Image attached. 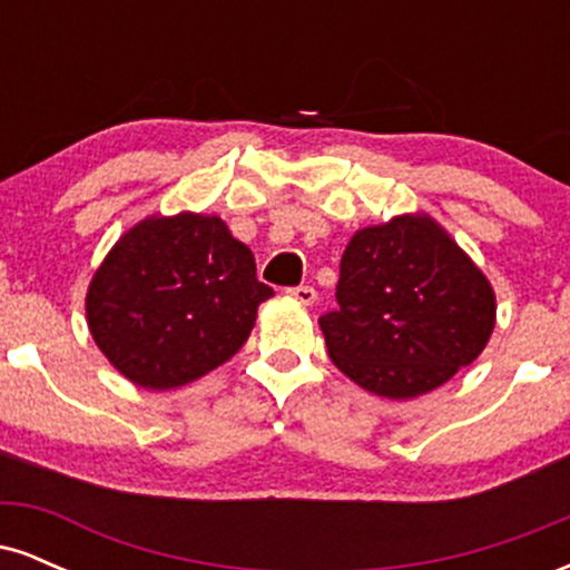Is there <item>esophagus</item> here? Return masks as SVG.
<instances>
[{
  "instance_id": "34e87169",
  "label": "esophagus",
  "mask_w": 570,
  "mask_h": 570,
  "mask_svg": "<svg viewBox=\"0 0 570 570\" xmlns=\"http://www.w3.org/2000/svg\"><path fill=\"white\" fill-rule=\"evenodd\" d=\"M289 297H294L297 299V303H303V305H313L316 303V289H313V286H294V289H289Z\"/></svg>"
}]
</instances>
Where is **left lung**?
I'll use <instances>...</instances> for the list:
<instances>
[{"label":"left lung","instance_id":"obj_1","mask_svg":"<svg viewBox=\"0 0 570 570\" xmlns=\"http://www.w3.org/2000/svg\"><path fill=\"white\" fill-rule=\"evenodd\" d=\"M337 311L318 318L335 367L383 399L440 389L485 351L495 292L429 214L353 233L340 259Z\"/></svg>","mask_w":570,"mask_h":570}]
</instances>
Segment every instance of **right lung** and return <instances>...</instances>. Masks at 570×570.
I'll return each instance as SVG.
<instances>
[{"instance_id":"1","label":"right lung","mask_w":570,"mask_h":570,"mask_svg":"<svg viewBox=\"0 0 570 570\" xmlns=\"http://www.w3.org/2000/svg\"><path fill=\"white\" fill-rule=\"evenodd\" d=\"M267 297L252 248L217 214H149L96 267L85 318L122 377L168 391L233 358Z\"/></svg>"}]
</instances>
